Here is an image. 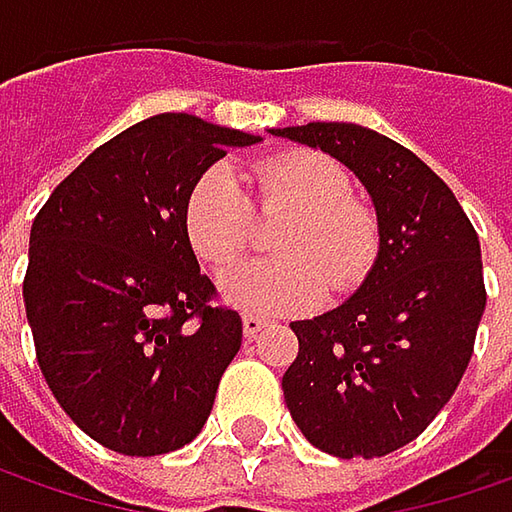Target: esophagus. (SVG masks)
Wrapping results in <instances>:
<instances>
[{"mask_svg":"<svg viewBox=\"0 0 512 512\" xmlns=\"http://www.w3.org/2000/svg\"><path fill=\"white\" fill-rule=\"evenodd\" d=\"M262 327H265V319H259V316H242V333H245V339H256L262 333Z\"/></svg>","mask_w":512,"mask_h":512,"instance_id":"34e87169","label":"esophagus"}]
</instances>
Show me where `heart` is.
Returning a JSON list of instances; mask_svg holds the SVG:
<instances>
[{"instance_id": "b5f03b06", "label": "heart", "mask_w": 512, "mask_h": 512, "mask_svg": "<svg viewBox=\"0 0 512 512\" xmlns=\"http://www.w3.org/2000/svg\"><path fill=\"white\" fill-rule=\"evenodd\" d=\"M259 207L293 219L276 236L279 259L245 262L219 282L222 299L256 316H293L325 299L327 285L362 282L379 253L373 210L350 196V179L322 153H287L253 170ZM193 250L210 265L236 262L253 239V207L227 168L207 170L185 213Z\"/></svg>"}]
</instances>
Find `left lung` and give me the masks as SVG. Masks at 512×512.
<instances>
[{
  "mask_svg": "<svg viewBox=\"0 0 512 512\" xmlns=\"http://www.w3.org/2000/svg\"><path fill=\"white\" fill-rule=\"evenodd\" d=\"M353 170L376 207L379 253L342 305L293 322L299 356L282 376L293 422L336 459L413 442L456 393L487 293L467 213L416 153L347 122L273 128Z\"/></svg>",
  "mask_w": 512,
  "mask_h": 512,
  "instance_id": "obj_1",
  "label": "left lung"
}]
</instances>
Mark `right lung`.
<instances>
[{
	"label": "right lung",
	"mask_w": 512,
	"mask_h": 512,
	"mask_svg": "<svg viewBox=\"0 0 512 512\" xmlns=\"http://www.w3.org/2000/svg\"><path fill=\"white\" fill-rule=\"evenodd\" d=\"M262 136L159 113L96 148L30 227L25 310L42 376L93 442L162 456L193 442L242 347L190 247L196 182Z\"/></svg>",
	"instance_id": "add662e5"
}]
</instances>
